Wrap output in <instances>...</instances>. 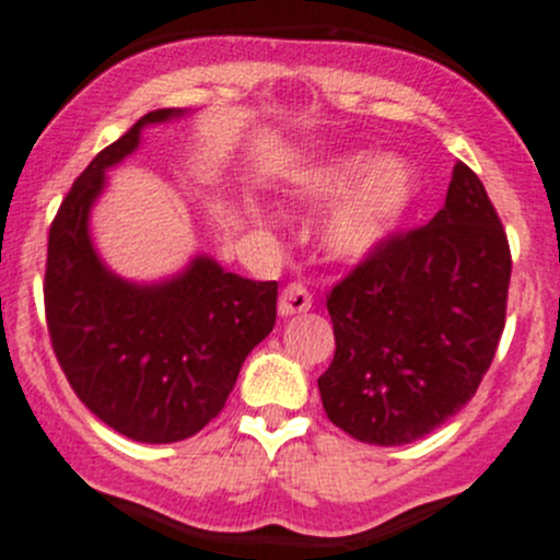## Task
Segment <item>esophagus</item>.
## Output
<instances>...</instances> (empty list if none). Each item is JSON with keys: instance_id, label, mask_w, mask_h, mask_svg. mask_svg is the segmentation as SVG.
Masks as SVG:
<instances>
[{"instance_id": "1", "label": "esophagus", "mask_w": 560, "mask_h": 560, "mask_svg": "<svg viewBox=\"0 0 560 560\" xmlns=\"http://www.w3.org/2000/svg\"><path fill=\"white\" fill-rule=\"evenodd\" d=\"M312 308V292L306 290L303 284H287L279 295V314L281 316H292V314H303Z\"/></svg>"}]
</instances>
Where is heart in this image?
I'll use <instances>...</instances> for the list:
<instances>
[{"label":"heart","mask_w":560,"mask_h":560,"mask_svg":"<svg viewBox=\"0 0 560 560\" xmlns=\"http://www.w3.org/2000/svg\"><path fill=\"white\" fill-rule=\"evenodd\" d=\"M415 171L398 156H380L369 151L343 154L314 167L295 184V195L308 206L338 202L319 228L322 252L338 262H360L380 252L415 202ZM257 222H268L254 211Z\"/></svg>","instance_id":"b5f03b06"}]
</instances>
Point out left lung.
<instances>
[{"instance_id": "1", "label": "left lung", "mask_w": 560, "mask_h": 560, "mask_svg": "<svg viewBox=\"0 0 560 560\" xmlns=\"http://www.w3.org/2000/svg\"><path fill=\"white\" fill-rule=\"evenodd\" d=\"M510 273L499 213L457 162L442 211L393 235L327 295L336 354L316 385L332 425L398 447L457 415L493 363Z\"/></svg>"}]
</instances>
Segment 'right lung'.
I'll return each instance as SVG.
<instances>
[{"instance_id": "add662e5", "label": "right lung", "mask_w": 560, "mask_h": 560, "mask_svg": "<svg viewBox=\"0 0 560 560\" xmlns=\"http://www.w3.org/2000/svg\"><path fill=\"white\" fill-rule=\"evenodd\" d=\"M180 116V107L145 113L100 151L48 233L43 292L56 360L92 415L143 444L195 436L224 409L248 352L273 330L279 298L276 281L230 273L206 254L151 284L100 257L89 219L105 173L138 151L145 127Z\"/></svg>"}]
</instances>
